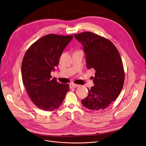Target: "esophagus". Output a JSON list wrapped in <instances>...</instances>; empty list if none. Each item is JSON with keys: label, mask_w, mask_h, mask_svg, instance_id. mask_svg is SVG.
Returning a JSON list of instances; mask_svg holds the SVG:
<instances>
[{"label": "esophagus", "mask_w": 146, "mask_h": 146, "mask_svg": "<svg viewBox=\"0 0 146 146\" xmlns=\"http://www.w3.org/2000/svg\"><path fill=\"white\" fill-rule=\"evenodd\" d=\"M79 85H77V84H74V83H72L70 85V88H76L77 87H79Z\"/></svg>", "instance_id": "34e87169"}]
</instances>
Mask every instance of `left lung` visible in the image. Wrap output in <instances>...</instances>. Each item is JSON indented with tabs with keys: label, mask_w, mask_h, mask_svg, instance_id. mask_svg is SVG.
Listing matches in <instances>:
<instances>
[{
	"label": "left lung",
	"mask_w": 146,
	"mask_h": 146,
	"mask_svg": "<svg viewBox=\"0 0 146 146\" xmlns=\"http://www.w3.org/2000/svg\"><path fill=\"white\" fill-rule=\"evenodd\" d=\"M84 47L88 68L95 70V86L88 89L82 105L92 111L106 108L118 98L123 88L125 73L119 53L107 38L92 32L74 34Z\"/></svg>",
	"instance_id": "obj_1"
}]
</instances>
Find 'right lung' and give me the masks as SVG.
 Here are the masks:
<instances>
[{
    "mask_svg": "<svg viewBox=\"0 0 146 146\" xmlns=\"http://www.w3.org/2000/svg\"><path fill=\"white\" fill-rule=\"evenodd\" d=\"M73 35L50 34L33 43L27 50L21 66L22 82L31 101L38 108L52 111L61 105L67 92L68 84L57 82L51 72Z\"/></svg>",
    "mask_w": 146,
    "mask_h": 146,
    "instance_id": "obj_1",
    "label": "right lung"
}]
</instances>
